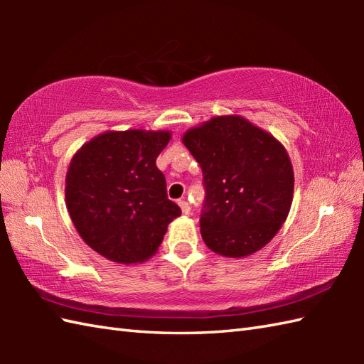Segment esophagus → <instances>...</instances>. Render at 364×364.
I'll use <instances>...</instances> for the list:
<instances>
[{"label":"esophagus","mask_w":364,"mask_h":364,"mask_svg":"<svg viewBox=\"0 0 364 364\" xmlns=\"http://www.w3.org/2000/svg\"><path fill=\"white\" fill-rule=\"evenodd\" d=\"M178 205H180L183 214L188 215L191 213V206H189V203L186 202V200H178Z\"/></svg>","instance_id":"esophagus-1"}]
</instances>
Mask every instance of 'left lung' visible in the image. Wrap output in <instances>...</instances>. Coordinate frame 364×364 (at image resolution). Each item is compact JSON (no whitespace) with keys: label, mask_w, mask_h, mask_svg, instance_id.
Here are the masks:
<instances>
[{"label":"left lung","mask_w":364,"mask_h":364,"mask_svg":"<svg viewBox=\"0 0 364 364\" xmlns=\"http://www.w3.org/2000/svg\"><path fill=\"white\" fill-rule=\"evenodd\" d=\"M183 144L202 167L206 191L200 231L213 252L242 258L262 249L288 218L294 172L288 151L239 115L191 128Z\"/></svg>","instance_id":"1"}]
</instances>
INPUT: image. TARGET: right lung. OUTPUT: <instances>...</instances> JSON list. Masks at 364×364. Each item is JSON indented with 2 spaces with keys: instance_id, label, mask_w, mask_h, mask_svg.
Wrapping results in <instances>:
<instances>
[{
  "instance_id": "1",
  "label": "right lung",
  "mask_w": 364,
  "mask_h": 364,
  "mask_svg": "<svg viewBox=\"0 0 364 364\" xmlns=\"http://www.w3.org/2000/svg\"><path fill=\"white\" fill-rule=\"evenodd\" d=\"M168 141V131H106L75 153L67 210L82 241L102 257L120 264L149 259L181 214L156 167Z\"/></svg>"
}]
</instances>
